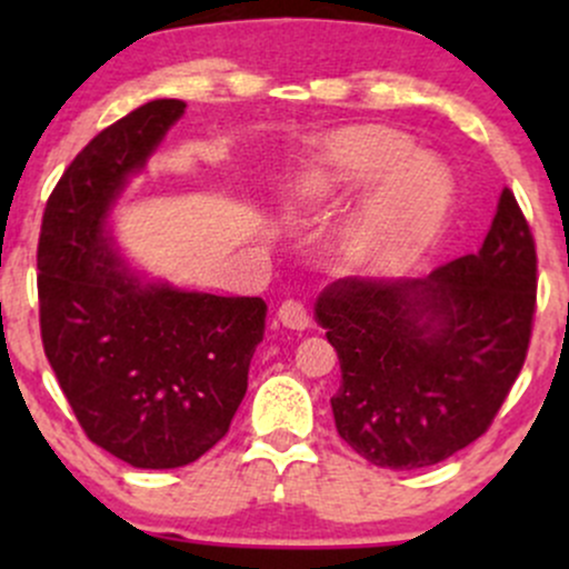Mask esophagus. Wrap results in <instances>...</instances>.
<instances>
[{"mask_svg":"<svg viewBox=\"0 0 569 569\" xmlns=\"http://www.w3.org/2000/svg\"><path fill=\"white\" fill-rule=\"evenodd\" d=\"M278 321L286 326V329H293V331H305L307 326H310V316H307L305 305L293 302V299H289V302H283L278 307Z\"/></svg>","mask_w":569,"mask_h":569,"instance_id":"obj_1","label":"esophagus"}]
</instances>
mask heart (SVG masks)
I'll return each mask as SVG.
<instances>
[{"label":"heart","instance_id":"1","mask_svg":"<svg viewBox=\"0 0 569 569\" xmlns=\"http://www.w3.org/2000/svg\"><path fill=\"white\" fill-rule=\"evenodd\" d=\"M409 139L393 128L356 126L323 136L310 168L289 184L299 208H323L363 181L380 179L339 234L337 262L348 276H385L415 262L433 243L449 189L426 160H405Z\"/></svg>","mask_w":569,"mask_h":569}]
</instances>
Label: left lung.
I'll return each mask as SVG.
<instances>
[{
  "label": "left lung",
  "mask_w": 569,
  "mask_h": 569,
  "mask_svg": "<svg viewBox=\"0 0 569 569\" xmlns=\"http://www.w3.org/2000/svg\"><path fill=\"white\" fill-rule=\"evenodd\" d=\"M538 259L502 189L485 243L428 278L339 280L316 299L342 385L339 436L380 468L436 466L479 439L525 367Z\"/></svg>",
  "instance_id": "obj_1"
}]
</instances>
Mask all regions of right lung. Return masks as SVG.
<instances>
[{
    "instance_id": "add662e5",
    "label": "right lung",
    "mask_w": 569,
    "mask_h": 569,
    "mask_svg": "<svg viewBox=\"0 0 569 569\" xmlns=\"http://www.w3.org/2000/svg\"><path fill=\"white\" fill-rule=\"evenodd\" d=\"M179 98H158L96 136L63 171L39 234V323L88 439L133 468H181L230 430L262 342L259 297L189 291L133 270L112 213L147 171Z\"/></svg>"
}]
</instances>
